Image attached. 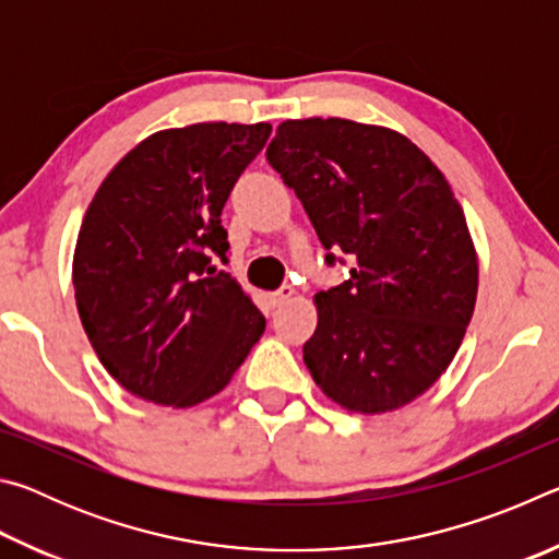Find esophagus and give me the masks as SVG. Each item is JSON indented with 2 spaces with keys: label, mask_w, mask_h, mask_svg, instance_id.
<instances>
[{
  "label": "esophagus",
  "mask_w": 559,
  "mask_h": 559,
  "mask_svg": "<svg viewBox=\"0 0 559 559\" xmlns=\"http://www.w3.org/2000/svg\"><path fill=\"white\" fill-rule=\"evenodd\" d=\"M293 296H296V290H293L290 286H283L273 293L271 300H273V306H283V302H288Z\"/></svg>",
  "instance_id": "esophagus-1"
}]
</instances>
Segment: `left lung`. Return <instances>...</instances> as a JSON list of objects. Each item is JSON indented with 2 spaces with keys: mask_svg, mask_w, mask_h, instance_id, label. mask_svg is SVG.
<instances>
[{
  "mask_svg": "<svg viewBox=\"0 0 559 559\" xmlns=\"http://www.w3.org/2000/svg\"><path fill=\"white\" fill-rule=\"evenodd\" d=\"M266 157L320 243L353 261L316 293L306 367L347 412L402 409L447 372L476 308L478 253L449 179L402 132L347 118L283 120Z\"/></svg>",
  "mask_w": 559,
  "mask_h": 559,
  "instance_id": "1",
  "label": "left lung"
}]
</instances>
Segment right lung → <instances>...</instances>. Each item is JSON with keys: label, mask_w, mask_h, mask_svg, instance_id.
<instances>
[{"label": "right lung", "mask_w": 559, "mask_h": 559, "mask_svg": "<svg viewBox=\"0 0 559 559\" xmlns=\"http://www.w3.org/2000/svg\"><path fill=\"white\" fill-rule=\"evenodd\" d=\"M271 122L157 130L103 179L73 251L81 323L130 394L189 409L231 382L266 318L212 253L229 251L222 210Z\"/></svg>", "instance_id": "1"}]
</instances>
